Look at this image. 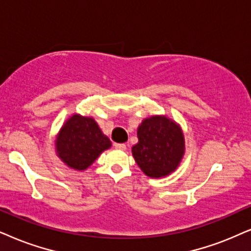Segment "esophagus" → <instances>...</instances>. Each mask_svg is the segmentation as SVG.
<instances>
[{
    "label": "esophagus",
    "instance_id": "esophagus-1",
    "mask_svg": "<svg viewBox=\"0 0 251 251\" xmlns=\"http://www.w3.org/2000/svg\"><path fill=\"white\" fill-rule=\"evenodd\" d=\"M115 148L119 149V151H125L126 145L125 144H115Z\"/></svg>",
    "mask_w": 251,
    "mask_h": 251
}]
</instances>
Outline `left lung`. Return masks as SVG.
I'll return each instance as SVG.
<instances>
[{
  "label": "left lung",
  "mask_w": 251,
  "mask_h": 251,
  "mask_svg": "<svg viewBox=\"0 0 251 251\" xmlns=\"http://www.w3.org/2000/svg\"><path fill=\"white\" fill-rule=\"evenodd\" d=\"M138 139L132 154L145 175L160 178L179 166L185 144L182 129L174 120L166 116L144 119L138 127Z\"/></svg>",
  "instance_id": "obj_1"
}]
</instances>
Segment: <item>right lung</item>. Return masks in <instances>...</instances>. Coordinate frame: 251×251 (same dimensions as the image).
Segmentation results:
<instances>
[{"label":"right lung","mask_w":251,"mask_h":251,"mask_svg":"<svg viewBox=\"0 0 251 251\" xmlns=\"http://www.w3.org/2000/svg\"><path fill=\"white\" fill-rule=\"evenodd\" d=\"M110 147V139L94 118L80 115H73L63 124L55 141L60 160L75 170H85Z\"/></svg>","instance_id":"add662e5"}]
</instances>
